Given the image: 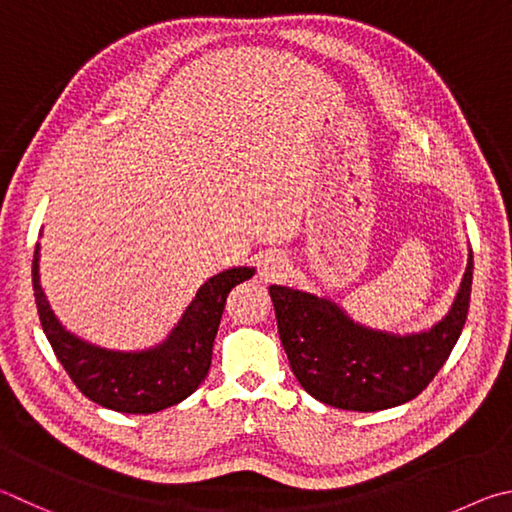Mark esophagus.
<instances>
[{
  "label": "esophagus",
  "mask_w": 512,
  "mask_h": 512,
  "mask_svg": "<svg viewBox=\"0 0 512 512\" xmlns=\"http://www.w3.org/2000/svg\"><path fill=\"white\" fill-rule=\"evenodd\" d=\"M288 270H290L288 258L281 254H267L263 258V265H261V279L263 281H279L285 274H288Z\"/></svg>",
  "instance_id": "34e87169"
}]
</instances>
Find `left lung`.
Listing matches in <instances>:
<instances>
[{"mask_svg":"<svg viewBox=\"0 0 512 512\" xmlns=\"http://www.w3.org/2000/svg\"><path fill=\"white\" fill-rule=\"evenodd\" d=\"M470 292L472 249L445 317L432 328L400 335L360 324L330 297L270 285L294 378L312 398L348 411H382L414 400L459 342Z\"/></svg>","mask_w":512,"mask_h":512,"instance_id":"8db88e82","label":"left lung"}]
</instances>
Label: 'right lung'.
I'll return each instance as SVG.
<instances>
[{
  "instance_id": "obj_1",
  "label": "right lung",
  "mask_w": 512,
  "mask_h": 512,
  "mask_svg": "<svg viewBox=\"0 0 512 512\" xmlns=\"http://www.w3.org/2000/svg\"><path fill=\"white\" fill-rule=\"evenodd\" d=\"M254 274L256 267L240 265L211 276L159 344L139 351H116L92 344L62 324L40 283V242L33 254L35 306L53 353L83 396L121 414H157L200 387L209 373L229 292Z\"/></svg>"
}]
</instances>
